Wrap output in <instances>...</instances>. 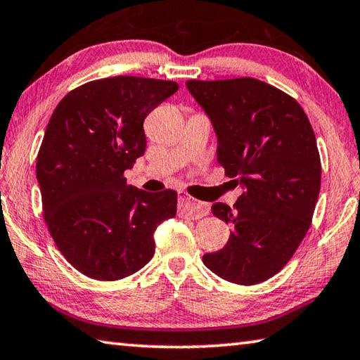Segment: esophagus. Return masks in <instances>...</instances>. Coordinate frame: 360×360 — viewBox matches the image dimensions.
<instances>
[{"label": "esophagus", "instance_id": "obj_1", "mask_svg": "<svg viewBox=\"0 0 360 360\" xmlns=\"http://www.w3.org/2000/svg\"><path fill=\"white\" fill-rule=\"evenodd\" d=\"M209 213V205L199 200L193 199L186 194H180L179 196V215L191 219H199Z\"/></svg>", "mask_w": 360, "mask_h": 360}]
</instances>
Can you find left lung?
I'll return each instance as SVG.
<instances>
[{"label":"left lung","mask_w":360,"mask_h":360,"mask_svg":"<svg viewBox=\"0 0 360 360\" xmlns=\"http://www.w3.org/2000/svg\"><path fill=\"white\" fill-rule=\"evenodd\" d=\"M186 88L217 132L218 162L243 190L234 209L212 205L232 231L224 248L202 261L226 281H266L311 224L321 188L311 124L297 101L257 79L188 80Z\"/></svg>","instance_id":"8db88e82"}]
</instances>
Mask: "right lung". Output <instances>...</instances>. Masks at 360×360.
I'll use <instances>...</instances> for the list:
<instances>
[{
    "instance_id": "add662e5",
    "label": "right lung",
    "mask_w": 360,
    "mask_h": 360,
    "mask_svg": "<svg viewBox=\"0 0 360 360\" xmlns=\"http://www.w3.org/2000/svg\"><path fill=\"white\" fill-rule=\"evenodd\" d=\"M179 90L172 80L99 79L69 91L53 110L36 162L44 221L74 269L122 280L155 255L158 226L176 213V193L126 185L143 156V120Z\"/></svg>"
}]
</instances>
